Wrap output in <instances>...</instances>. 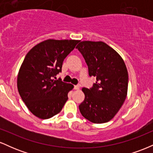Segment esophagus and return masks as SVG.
Masks as SVG:
<instances>
[{"instance_id": "1", "label": "esophagus", "mask_w": 153, "mask_h": 153, "mask_svg": "<svg viewBox=\"0 0 153 153\" xmlns=\"http://www.w3.org/2000/svg\"><path fill=\"white\" fill-rule=\"evenodd\" d=\"M79 88H80V86H79L78 85H74V89H75V90H79Z\"/></svg>"}]
</instances>
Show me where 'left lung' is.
Instances as JSON below:
<instances>
[{"mask_svg":"<svg viewBox=\"0 0 153 153\" xmlns=\"http://www.w3.org/2000/svg\"><path fill=\"white\" fill-rule=\"evenodd\" d=\"M76 48L86 62L89 76L96 77L92 87L82 88L85 99L79 105L80 113L93 123L108 122L127 97L129 80L124 60L103 42L82 41Z\"/></svg>","mask_w":153,"mask_h":153,"instance_id":"left-lung-1","label":"left lung"}]
</instances>
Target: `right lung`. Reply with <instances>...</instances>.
I'll use <instances>...</instances> for the list:
<instances>
[{
    "label": "right lung",
    "mask_w": 153,
    "mask_h": 153,
    "mask_svg": "<svg viewBox=\"0 0 153 153\" xmlns=\"http://www.w3.org/2000/svg\"><path fill=\"white\" fill-rule=\"evenodd\" d=\"M79 40L47 39L26 54L17 78L21 97L33 114L46 119L57 114L68 99L72 84L56 79L64 59Z\"/></svg>",
    "instance_id": "1"
}]
</instances>
